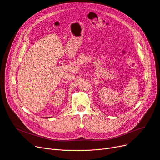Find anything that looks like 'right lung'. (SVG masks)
<instances>
[{
  "mask_svg": "<svg viewBox=\"0 0 160 160\" xmlns=\"http://www.w3.org/2000/svg\"><path fill=\"white\" fill-rule=\"evenodd\" d=\"M47 118H48V117H47Z\"/></svg>",
  "mask_w": 160,
  "mask_h": 160,
  "instance_id": "1",
  "label": "right lung"
}]
</instances>
